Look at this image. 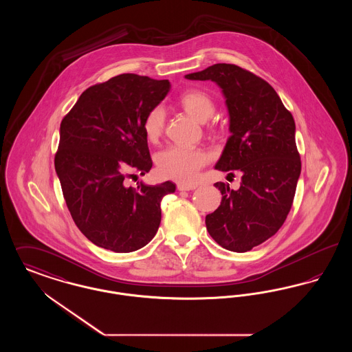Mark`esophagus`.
Returning <instances> with one entry per match:
<instances>
[{
	"instance_id": "obj_1",
	"label": "esophagus",
	"mask_w": 352,
	"mask_h": 352,
	"mask_svg": "<svg viewBox=\"0 0 352 352\" xmlns=\"http://www.w3.org/2000/svg\"><path fill=\"white\" fill-rule=\"evenodd\" d=\"M197 186L195 184H179L177 186V188L179 190V191H190V190H194Z\"/></svg>"
}]
</instances>
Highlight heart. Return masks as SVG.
<instances>
[{"mask_svg":"<svg viewBox=\"0 0 352 352\" xmlns=\"http://www.w3.org/2000/svg\"><path fill=\"white\" fill-rule=\"evenodd\" d=\"M184 111L201 122L214 115L215 105L208 94L201 89H187L178 98ZM165 111L161 105L153 107L142 121V131L149 142H157L164 133ZM210 162V155L198 148L168 146L155 155V165L160 174L178 182H194L201 168Z\"/></svg>","mask_w":352,"mask_h":352,"instance_id":"obj_1","label":"heart"}]
</instances>
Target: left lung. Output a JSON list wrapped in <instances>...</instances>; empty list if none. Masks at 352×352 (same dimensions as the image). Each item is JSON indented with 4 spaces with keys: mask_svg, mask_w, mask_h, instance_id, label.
I'll return each instance as SVG.
<instances>
[{
    "mask_svg": "<svg viewBox=\"0 0 352 352\" xmlns=\"http://www.w3.org/2000/svg\"><path fill=\"white\" fill-rule=\"evenodd\" d=\"M186 79L223 89L232 134L215 168L243 175L239 190L215 184L223 197L206 217L207 231L228 251H251L281 228L293 204L301 174L294 118L274 88L245 68L218 63Z\"/></svg>",
    "mask_w": 352,
    "mask_h": 352,
    "instance_id": "1",
    "label": "left lung"
}]
</instances>
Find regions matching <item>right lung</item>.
<instances>
[{
  "label": "right lung",
  "mask_w": 352,
  "mask_h": 352,
  "mask_svg": "<svg viewBox=\"0 0 352 352\" xmlns=\"http://www.w3.org/2000/svg\"><path fill=\"white\" fill-rule=\"evenodd\" d=\"M168 91V80L121 74L87 88L60 122L55 170L76 227L98 247L137 251L158 231L161 201L175 184L124 181L153 166L142 121Z\"/></svg>",
  "instance_id": "add662e5"
}]
</instances>
